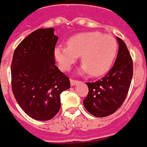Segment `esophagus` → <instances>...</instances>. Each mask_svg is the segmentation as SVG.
<instances>
[{
  "mask_svg": "<svg viewBox=\"0 0 147 147\" xmlns=\"http://www.w3.org/2000/svg\"><path fill=\"white\" fill-rule=\"evenodd\" d=\"M78 81H76V80H74V79H71L70 80V85H71V86H74V85L78 83Z\"/></svg>",
  "mask_w": 147,
  "mask_h": 147,
  "instance_id": "1",
  "label": "esophagus"
}]
</instances>
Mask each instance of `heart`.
<instances>
[{
  "label": "heart",
  "mask_w": 147,
  "mask_h": 147,
  "mask_svg": "<svg viewBox=\"0 0 147 147\" xmlns=\"http://www.w3.org/2000/svg\"><path fill=\"white\" fill-rule=\"evenodd\" d=\"M118 51L114 37L100 32H88L72 35L67 40V47L57 45L54 57L59 67L69 70L80 57L82 64L79 72L91 77L105 74L112 66Z\"/></svg>",
  "instance_id": "1"
}]
</instances>
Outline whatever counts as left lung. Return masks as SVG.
Masks as SVG:
<instances>
[{
  "label": "left lung",
  "instance_id": "left-lung-1",
  "mask_svg": "<svg viewBox=\"0 0 147 147\" xmlns=\"http://www.w3.org/2000/svg\"><path fill=\"white\" fill-rule=\"evenodd\" d=\"M119 51L109 72L96 82H87L88 93L83 100L85 109L96 117L113 114L125 100L133 76V62L125 42L116 37Z\"/></svg>",
  "mask_w": 147,
  "mask_h": 147
}]
</instances>
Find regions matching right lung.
I'll return each mask as SVG.
<instances>
[{
	"instance_id": "1",
	"label": "right lung",
	"mask_w": 147,
	"mask_h": 147,
	"mask_svg": "<svg viewBox=\"0 0 147 147\" xmlns=\"http://www.w3.org/2000/svg\"><path fill=\"white\" fill-rule=\"evenodd\" d=\"M58 36L54 28H40L16 48L12 65V89L16 102L36 120L52 119L61 107L60 94L70 82L55 65L54 49Z\"/></svg>"
}]
</instances>
